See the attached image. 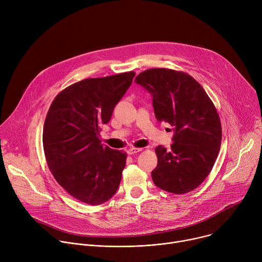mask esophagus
<instances>
[{
	"mask_svg": "<svg viewBox=\"0 0 262 262\" xmlns=\"http://www.w3.org/2000/svg\"><path fill=\"white\" fill-rule=\"evenodd\" d=\"M142 150V148H134V147H132V148H128L127 149V154L128 155H136V154H138V152H140Z\"/></svg>",
	"mask_w": 262,
	"mask_h": 262,
	"instance_id": "esophagus-1",
	"label": "esophagus"
}]
</instances>
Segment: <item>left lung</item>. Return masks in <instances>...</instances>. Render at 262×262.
<instances>
[{
	"label": "left lung",
	"mask_w": 262,
	"mask_h": 262,
	"mask_svg": "<svg viewBox=\"0 0 262 262\" xmlns=\"http://www.w3.org/2000/svg\"><path fill=\"white\" fill-rule=\"evenodd\" d=\"M135 81L151 94L157 120L169 123L174 133L169 150L162 145L156 148L155 184L174 194L193 191L207 177L220 151L222 127L212 101L182 71L152 68Z\"/></svg>",
	"instance_id": "1"
}]
</instances>
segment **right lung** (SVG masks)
I'll return each mask as SVG.
<instances>
[{
    "instance_id": "add662e5",
    "label": "right lung",
    "mask_w": 262,
    "mask_h": 262,
    "mask_svg": "<svg viewBox=\"0 0 262 262\" xmlns=\"http://www.w3.org/2000/svg\"><path fill=\"white\" fill-rule=\"evenodd\" d=\"M135 74L78 82L60 92L48 112L42 142L49 168L62 188L84 203H104L120 184L126 152L103 146L99 136Z\"/></svg>"
}]
</instances>
